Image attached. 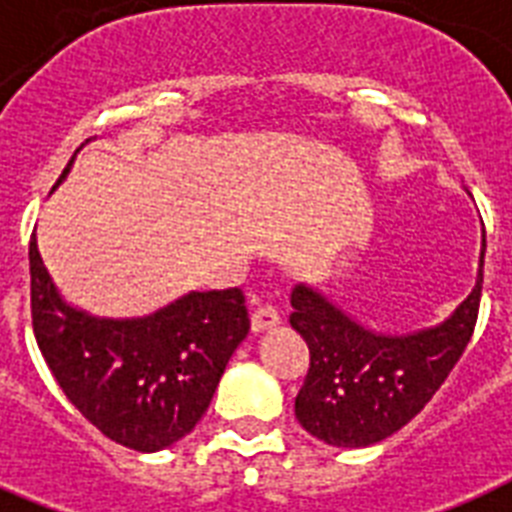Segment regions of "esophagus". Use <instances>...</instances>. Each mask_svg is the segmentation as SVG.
Here are the masks:
<instances>
[{
	"label": "esophagus",
	"mask_w": 512,
	"mask_h": 512,
	"mask_svg": "<svg viewBox=\"0 0 512 512\" xmlns=\"http://www.w3.org/2000/svg\"><path fill=\"white\" fill-rule=\"evenodd\" d=\"M280 324V311L272 306V303H261L256 311L251 314V329L253 332H264V329H272Z\"/></svg>",
	"instance_id": "1"
}]
</instances>
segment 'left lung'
Masks as SVG:
<instances>
[{"label": "left lung", "instance_id": "8db88e82", "mask_svg": "<svg viewBox=\"0 0 512 512\" xmlns=\"http://www.w3.org/2000/svg\"><path fill=\"white\" fill-rule=\"evenodd\" d=\"M481 282L484 251L474 293L458 311L405 337L374 335L311 287H295L290 324L308 345V371L295 398L303 429L335 447L374 445L403 429L463 356L479 319Z\"/></svg>", "mask_w": 512, "mask_h": 512}]
</instances>
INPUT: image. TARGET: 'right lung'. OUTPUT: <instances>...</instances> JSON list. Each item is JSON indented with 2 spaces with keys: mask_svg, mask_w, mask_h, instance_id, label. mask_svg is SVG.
I'll return each mask as SVG.
<instances>
[{
  "mask_svg": "<svg viewBox=\"0 0 512 512\" xmlns=\"http://www.w3.org/2000/svg\"><path fill=\"white\" fill-rule=\"evenodd\" d=\"M28 259L33 335L67 400L104 437L138 453L170 447L193 432L232 350L251 329L243 290L190 293L154 316L114 322L59 298L36 235Z\"/></svg>",
  "mask_w": 512,
  "mask_h": 512,
  "instance_id": "obj_1",
  "label": "right lung"
}]
</instances>
